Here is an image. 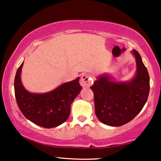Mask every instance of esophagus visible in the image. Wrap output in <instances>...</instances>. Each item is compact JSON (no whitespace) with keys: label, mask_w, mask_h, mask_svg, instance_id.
Returning <instances> with one entry per match:
<instances>
[{"label":"esophagus","mask_w":161,"mask_h":161,"mask_svg":"<svg viewBox=\"0 0 161 161\" xmlns=\"http://www.w3.org/2000/svg\"><path fill=\"white\" fill-rule=\"evenodd\" d=\"M93 78L89 74H83L80 78V85L83 87H89L93 83Z\"/></svg>","instance_id":"34e87169"}]
</instances>
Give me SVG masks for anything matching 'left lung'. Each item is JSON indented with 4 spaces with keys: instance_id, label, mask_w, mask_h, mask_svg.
I'll return each mask as SVG.
<instances>
[{
    "instance_id": "left-lung-1",
    "label": "left lung",
    "mask_w": 161,
    "mask_h": 161,
    "mask_svg": "<svg viewBox=\"0 0 161 161\" xmlns=\"http://www.w3.org/2000/svg\"><path fill=\"white\" fill-rule=\"evenodd\" d=\"M137 72L129 82H112L107 75L101 76L92 86L95 114L103 124L119 127L124 125L142 111L149 93L148 71L137 50H133Z\"/></svg>"
}]
</instances>
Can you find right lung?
I'll list each match as a JSON object with an SVG mask.
<instances>
[{
	"label": "right lung",
	"instance_id": "add662e5",
	"mask_svg": "<svg viewBox=\"0 0 161 161\" xmlns=\"http://www.w3.org/2000/svg\"><path fill=\"white\" fill-rule=\"evenodd\" d=\"M23 65V62L17 69L14 78L15 98L20 111L31 122L45 128L61 125L69 117L72 103L82 89L79 78L47 93L32 94L21 83Z\"/></svg>",
	"mask_w": 161,
	"mask_h": 161
}]
</instances>
